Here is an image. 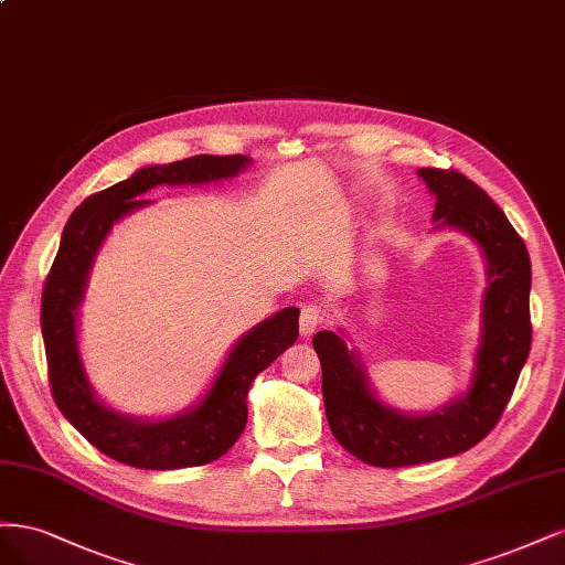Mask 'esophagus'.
<instances>
[{"label":"esophagus","instance_id":"34e87169","mask_svg":"<svg viewBox=\"0 0 565 565\" xmlns=\"http://www.w3.org/2000/svg\"><path fill=\"white\" fill-rule=\"evenodd\" d=\"M323 321H326V309L319 302L302 305V309H300V333L305 338L312 335Z\"/></svg>","mask_w":565,"mask_h":565}]
</instances>
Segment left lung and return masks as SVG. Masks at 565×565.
I'll return each mask as SVG.
<instances>
[{"mask_svg":"<svg viewBox=\"0 0 565 565\" xmlns=\"http://www.w3.org/2000/svg\"><path fill=\"white\" fill-rule=\"evenodd\" d=\"M436 194L434 221L475 236L488 260L483 335L467 394L431 415H402L382 406L356 356L333 331L312 340L321 361L326 417L335 439L373 467H411L477 446L502 417L531 352V258L502 209L452 169H420Z\"/></svg>","mask_w":565,"mask_h":565,"instance_id":"left-lung-1","label":"left lung"}]
</instances>
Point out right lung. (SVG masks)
Here are the masks:
<instances>
[{
    "mask_svg": "<svg viewBox=\"0 0 565 565\" xmlns=\"http://www.w3.org/2000/svg\"><path fill=\"white\" fill-rule=\"evenodd\" d=\"M246 163L244 154H196L167 167L140 169L129 180L90 194L70 215L42 294L49 382L61 413L107 458L140 469H183L217 460L246 427V394L253 377L298 338V307L265 319L236 342L202 404L159 423H140L105 408L90 392L82 366L75 317L105 234L121 215L148 204L140 194L150 188L209 183L236 175Z\"/></svg>",
    "mask_w": 565,
    "mask_h": 565,
    "instance_id": "right-lung-1",
    "label": "right lung"
}]
</instances>
